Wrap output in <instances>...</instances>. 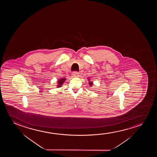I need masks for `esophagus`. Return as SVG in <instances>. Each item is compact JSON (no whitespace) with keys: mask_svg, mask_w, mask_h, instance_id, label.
I'll return each mask as SVG.
<instances>
[{"mask_svg":"<svg viewBox=\"0 0 157 157\" xmlns=\"http://www.w3.org/2000/svg\"><path fill=\"white\" fill-rule=\"evenodd\" d=\"M72 74V75H73V76H74V77H77V76H78V75H79V73H78V72H77V71L73 72Z\"/></svg>","mask_w":157,"mask_h":157,"instance_id":"obj_1","label":"esophagus"}]
</instances>
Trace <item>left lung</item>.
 <instances>
[{"instance_id":"obj_1","label":"left lung","mask_w":157,"mask_h":157,"mask_svg":"<svg viewBox=\"0 0 157 157\" xmlns=\"http://www.w3.org/2000/svg\"><path fill=\"white\" fill-rule=\"evenodd\" d=\"M88 80H89V79H88ZM88 81H90V80H88ZM89 84H90V86H92V85H93L92 82H89Z\"/></svg>"}]
</instances>
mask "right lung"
I'll list each match as a JSON object with an SVG mask.
<instances>
[{"label":"right lung","instance_id":"add662e5","mask_svg":"<svg viewBox=\"0 0 157 157\" xmlns=\"http://www.w3.org/2000/svg\"><path fill=\"white\" fill-rule=\"evenodd\" d=\"M65 80H66L65 78H62V79H60V80H58V85H57L58 88L62 87V85L64 83V82H65Z\"/></svg>","mask_w":157,"mask_h":157}]
</instances>
